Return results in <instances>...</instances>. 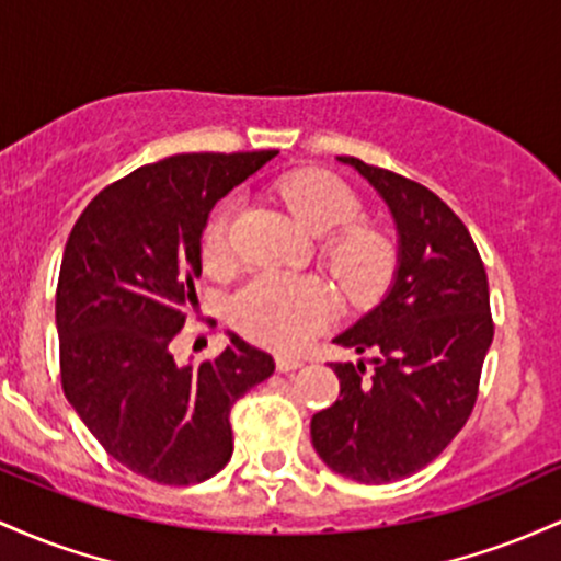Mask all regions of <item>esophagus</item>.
Wrapping results in <instances>:
<instances>
[{"label":"esophagus","mask_w":561,"mask_h":561,"mask_svg":"<svg viewBox=\"0 0 561 561\" xmlns=\"http://www.w3.org/2000/svg\"><path fill=\"white\" fill-rule=\"evenodd\" d=\"M275 368H278L280 374H288V370L301 368V360H299V357H291V355H280V357H275Z\"/></svg>","instance_id":"esophagus-1"}]
</instances>
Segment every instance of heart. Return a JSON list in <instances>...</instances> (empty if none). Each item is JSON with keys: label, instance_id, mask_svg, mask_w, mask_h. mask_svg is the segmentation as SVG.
I'll list each match as a JSON object with an SVG mask.
<instances>
[{"label": "heart", "instance_id": "b5f03b06", "mask_svg": "<svg viewBox=\"0 0 561 561\" xmlns=\"http://www.w3.org/2000/svg\"><path fill=\"white\" fill-rule=\"evenodd\" d=\"M288 209L314 236H331L329 264L344 291L365 299L381 286L392 267V247L379 230L355 222L360 214L357 196L329 172L291 174L283 182ZM230 206L219 209L204 230V260L222 264L230 254L228 243ZM333 314V294L318 278L262 273L249 280L232 299V323L254 342L273 350H297L314 331L323 329Z\"/></svg>", "mask_w": 561, "mask_h": 561}]
</instances>
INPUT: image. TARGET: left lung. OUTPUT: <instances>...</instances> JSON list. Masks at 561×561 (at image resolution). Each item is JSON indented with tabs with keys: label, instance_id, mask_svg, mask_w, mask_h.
I'll return each instance as SVG.
<instances>
[{
	"label": "left lung",
	"instance_id": "8db88e82",
	"mask_svg": "<svg viewBox=\"0 0 561 561\" xmlns=\"http://www.w3.org/2000/svg\"><path fill=\"white\" fill-rule=\"evenodd\" d=\"M383 201L398 264L379 305L333 336L363 360L333 363L339 400L310 421L312 448L336 474L394 482L434 461L467 424L493 342L490 291L467 225L432 191L352 156Z\"/></svg>",
	"mask_w": 561,
	"mask_h": 561
}]
</instances>
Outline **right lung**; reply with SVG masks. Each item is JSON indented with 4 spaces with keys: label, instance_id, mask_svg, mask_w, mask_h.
I'll list each match as a JSON object with an SVG mask.
<instances>
[{
    "label": "right lung",
    "instance_id": "1",
    "mask_svg": "<svg viewBox=\"0 0 561 561\" xmlns=\"http://www.w3.org/2000/svg\"><path fill=\"white\" fill-rule=\"evenodd\" d=\"M275 156L148 163L100 191L68 236L55 297L62 392L98 443L148 480L217 474L232 456V402L275 370L273 355L232 331L214 360L178 365L172 355L198 301L209 211Z\"/></svg>",
    "mask_w": 561,
    "mask_h": 561
}]
</instances>
